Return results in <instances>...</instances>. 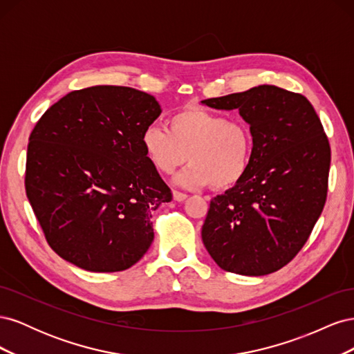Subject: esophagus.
<instances>
[{
  "mask_svg": "<svg viewBox=\"0 0 354 354\" xmlns=\"http://www.w3.org/2000/svg\"><path fill=\"white\" fill-rule=\"evenodd\" d=\"M173 198H174V201L181 202V201H185L187 198V195L181 194V192H178V190H173Z\"/></svg>",
  "mask_w": 354,
  "mask_h": 354,
  "instance_id": "esophagus-1",
  "label": "esophagus"
}]
</instances>
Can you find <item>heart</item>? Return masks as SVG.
<instances>
[{
    "mask_svg": "<svg viewBox=\"0 0 354 354\" xmlns=\"http://www.w3.org/2000/svg\"><path fill=\"white\" fill-rule=\"evenodd\" d=\"M252 133L241 118L198 106H186L167 118V128L152 124L142 134L149 162L169 176L189 159L192 162L177 181L186 187L226 190L241 183L250 168Z\"/></svg>",
    "mask_w": 354,
    "mask_h": 354,
    "instance_id": "obj_1",
    "label": "heart"
}]
</instances>
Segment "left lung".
Wrapping results in <instances>:
<instances>
[{"instance_id":"1","label":"left lung","mask_w":354,"mask_h":354,"mask_svg":"<svg viewBox=\"0 0 354 354\" xmlns=\"http://www.w3.org/2000/svg\"><path fill=\"white\" fill-rule=\"evenodd\" d=\"M201 103L238 109L254 140L241 183L211 199L203 245L226 272L279 270L303 248L326 202L330 147L322 122L303 94L276 85Z\"/></svg>"}]
</instances>
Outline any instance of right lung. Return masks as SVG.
Listing matches in <instances>:
<instances>
[{
	"label": "right lung",
	"mask_w": 354,
	"mask_h": 354,
	"mask_svg": "<svg viewBox=\"0 0 354 354\" xmlns=\"http://www.w3.org/2000/svg\"><path fill=\"white\" fill-rule=\"evenodd\" d=\"M160 112L145 91L95 85L66 94L39 118L28 145L26 196L63 260L111 273L149 250L152 212L173 198L142 147Z\"/></svg>",
	"instance_id": "add662e5"
}]
</instances>
